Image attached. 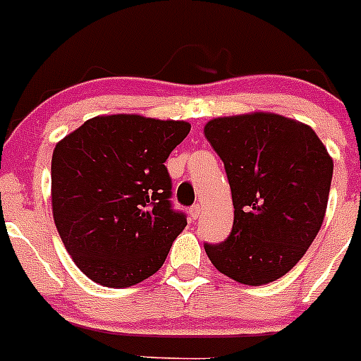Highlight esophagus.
<instances>
[{
  "instance_id": "esophagus-1",
  "label": "esophagus",
  "mask_w": 361,
  "mask_h": 361,
  "mask_svg": "<svg viewBox=\"0 0 361 361\" xmlns=\"http://www.w3.org/2000/svg\"><path fill=\"white\" fill-rule=\"evenodd\" d=\"M200 209H202V206L200 204H195V206H191L190 208V216L193 220H197L200 216Z\"/></svg>"
}]
</instances>
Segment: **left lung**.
<instances>
[{
    "label": "left lung",
    "mask_w": 361,
    "mask_h": 361,
    "mask_svg": "<svg viewBox=\"0 0 361 361\" xmlns=\"http://www.w3.org/2000/svg\"><path fill=\"white\" fill-rule=\"evenodd\" d=\"M228 175L233 229L204 244L213 266L245 286L275 282L312 244L329 200L333 159L311 126L253 111L204 126Z\"/></svg>",
    "instance_id": "1"
}]
</instances>
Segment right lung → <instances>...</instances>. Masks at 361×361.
Returning <instances> with one entry per match:
<instances>
[{
    "instance_id": "add662e5",
    "label": "right lung",
    "mask_w": 361,
    "mask_h": 361,
    "mask_svg": "<svg viewBox=\"0 0 361 361\" xmlns=\"http://www.w3.org/2000/svg\"><path fill=\"white\" fill-rule=\"evenodd\" d=\"M186 121L97 116L52 155V215L73 262L104 288L157 273L186 216L171 209L166 159L190 133Z\"/></svg>"
}]
</instances>
